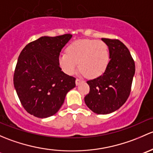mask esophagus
<instances>
[{
	"label": "esophagus",
	"mask_w": 153,
	"mask_h": 153,
	"mask_svg": "<svg viewBox=\"0 0 153 153\" xmlns=\"http://www.w3.org/2000/svg\"><path fill=\"white\" fill-rule=\"evenodd\" d=\"M82 82V80L79 79H76V85H79L80 83Z\"/></svg>",
	"instance_id": "1"
}]
</instances>
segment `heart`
Here are the masks:
<instances>
[{
    "label": "heart",
    "instance_id": "b5f03b06",
    "mask_svg": "<svg viewBox=\"0 0 153 153\" xmlns=\"http://www.w3.org/2000/svg\"><path fill=\"white\" fill-rule=\"evenodd\" d=\"M66 52L59 55V64L68 75L76 72L79 63L82 74L96 78L105 72L109 63V49L102 40H76L69 45Z\"/></svg>",
    "mask_w": 153,
    "mask_h": 153
}]
</instances>
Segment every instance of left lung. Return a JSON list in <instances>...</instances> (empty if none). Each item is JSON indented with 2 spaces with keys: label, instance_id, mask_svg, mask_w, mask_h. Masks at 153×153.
<instances>
[{
  "label": "left lung",
  "instance_id": "8db88e82",
  "mask_svg": "<svg viewBox=\"0 0 153 153\" xmlns=\"http://www.w3.org/2000/svg\"><path fill=\"white\" fill-rule=\"evenodd\" d=\"M108 46L110 61L106 70L97 78L87 81L90 92L85 102L97 114H108L125 103L135 75V62L128 48L119 40L102 38Z\"/></svg>",
  "mask_w": 153,
  "mask_h": 153
}]
</instances>
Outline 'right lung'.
I'll return each mask as SVG.
<instances>
[{
    "mask_svg": "<svg viewBox=\"0 0 153 153\" xmlns=\"http://www.w3.org/2000/svg\"><path fill=\"white\" fill-rule=\"evenodd\" d=\"M72 34L44 36L22 50L14 74V86L22 105L37 118L56 113L66 94L75 88L76 79L65 74L59 67L61 50Z\"/></svg>",
    "mask_w": 153,
    "mask_h": 153,
    "instance_id": "1",
    "label": "right lung"
}]
</instances>
